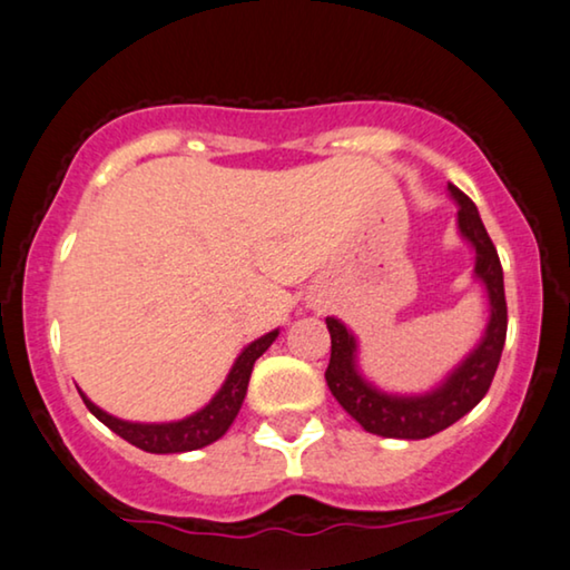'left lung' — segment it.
Masks as SVG:
<instances>
[{
  "instance_id": "1",
  "label": "left lung",
  "mask_w": 570,
  "mask_h": 570,
  "mask_svg": "<svg viewBox=\"0 0 570 570\" xmlns=\"http://www.w3.org/2000/svg\"><path fill=\"white\" fill-rule=\"evenodd\" d=\"M456 206L462 237L475 247V274L488 288L491 299V323L485 327L483 341L464 362L446 376L442 387L419 397L384 395L364 382L356 368V341L346 325L335 317H327L331 331V364L325 368V382L333 397L338 400L351 419H356L368 434L387 439H429L460 421L470 413L491 387L495 368L501 362L503 343H507V294H503V268L495 253V245L480 222L475 204L449 183Z\"/></svg>"
}]
</instances>
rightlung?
<instances>
[{"label": "right lung", "instance_id": "1", "mask_svg": "<svg viewBox=\"0 0 570 570\" xmlns=\"http://www.w3.org/2000/svg\"><path fill=\"white\" fill-rule=\"evenodd\" d=\"M278 331L263 335V338L253 341L243 354L237 356L235 366L227 374V382L222 384V390L216 392L212 403H208L204 411H198L188 419L175 421V423H128L121 419H114L106 411H100L98 405L90 403L82 392L87 411H90L95 419L106 423L110 431H116L118 436L126 439L128 444L144 449V452L151 454H178V452H194V449H202L206 444L216 442L227 434L232 421L237 419L239 405H243L247 382H250L253 364L266 354V348L276 341Z\"/></svg>", "mask_w": 570, "mask_h": 570}]
</instances>
